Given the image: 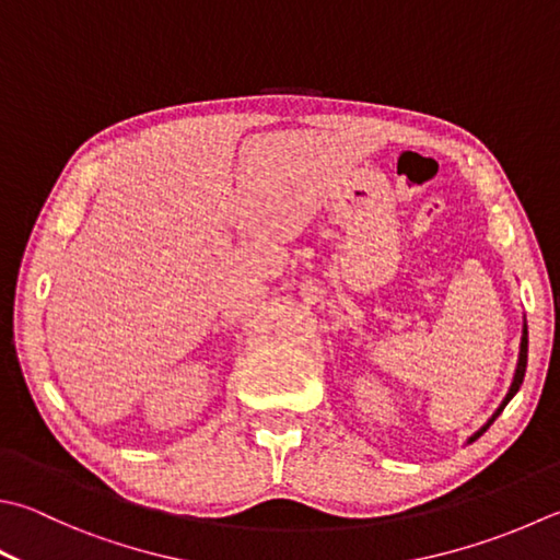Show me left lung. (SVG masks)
<instances>
[{"instance_id":"obj_1","label":"left lung","mask_w":560,"mask_h":560,"mask_svg":"<svg viewBox=\"0 0 560 560\" xmlns=\"http://www.w3.org/2000/svg\"><path fill=\"white\" fill-rule=\"evenodd\" d=\"M526 353H529V331H526V324H524V329H522V343H520V361H516V371H514V380H512V385H510V393L504 395L502 405H500L498 409H494V415L488 419V424H485L482 429H478L476 434H472V436L468 439V444H472V441H476L478 436H482V431H488V427L492 424V421L502 415L504 407H508L510 399H512L516 393H520V387H522V383H524V373H526Z\"/></svg>"}]
</instances>
